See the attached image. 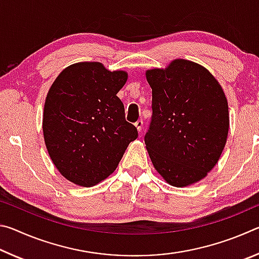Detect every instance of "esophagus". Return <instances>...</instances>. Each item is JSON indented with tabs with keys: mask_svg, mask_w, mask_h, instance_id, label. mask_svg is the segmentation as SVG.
Masks as SVG:
<instances>
[{
	"mask_svg": "<svg viewBox=\"0 0 259 259\" xmlns=\"http://www.w3.org/2000/svg\"><path fill=\"white\" fill-rule=\"evenodd\" d=\"M135 125H136V128H137V130L140 133V131H142V129H143V120H138L135 123Z\"/></svg>",
	"mask_w": 259,
	"mask_h": 259,
	"instance_id": "34e87169",
	"label": "esophagus"
}]
</instances>
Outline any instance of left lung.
<instances>
[{
  "instance_id": "8db88e82",
  "label": "left lung",
  "mask_w": 259,
  "mask_h": 259,
  "mask_svg": "<svg viewBox=\"0 0 259 259\" xmlns=\"http://www.w3.org/2000/svg\"><path fill=\"white\" fill-rule=\"evenodd\" d=\"M152 89V120L145 144L152 163L166 183L192 185L221 157L229 134V105L208 69L176 59L165 69L146 72Z\"/></svg>"
}]
</instances>
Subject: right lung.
Segmentation results:
<instances>
[{"mask_svg":"<svg viewBox=\"0 0 259 259\" xmlns=\"http://www.w3.org/2000/svg\"><path fill=\"white\" fill-rule=\"evenodd\" d=\"M126 78L123 71L83 61L65 68L52 83L45 103L43 136L52 162L69 182L97 185L116 169L138 137L116 96Z\"/></svg>","mask_w":259,"mask_h":259,"instance_id":"1","label":"right lung"}]
</instances>
